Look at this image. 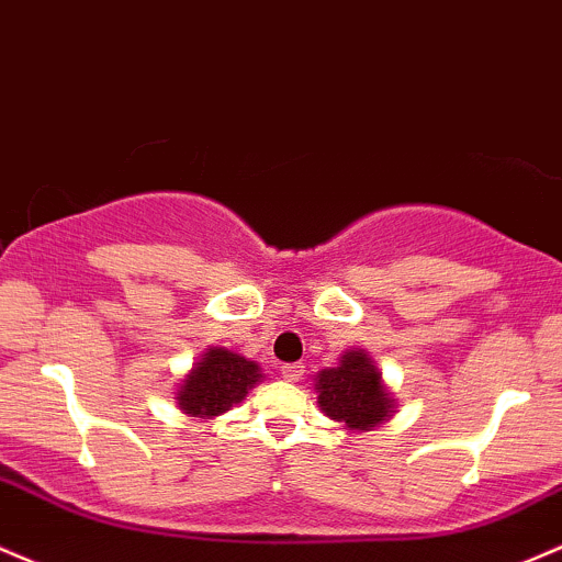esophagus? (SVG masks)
<instances>
[{
    "instance_id": "1",
    "label": "esophagus",
    "mask_w": 562,
    "mask_h": 562,
    "mask_svg": "<svg viewBox=\"0 0 562 562\" xmlns=\"http://www.w3.org/2000/svg\"><path fill=\"white\" fill-rule=\"evenodd\" d=\"M279 371H281V376L286 382H300L302 374H305V366H302V363H283Z\"/></svg>"
}]
</instances>
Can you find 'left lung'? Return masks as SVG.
<instances>
[{
  "label": "left lung",
  "instance_id": "1",
  "mask_svg": "<svg viewBox=\"0 0 562 562\" xmlns=\"http://www.w3.org/2000/svg\"><path fill=\"white\" fill-rule=\"evenodd\" d=\"M318 408L342 430L366 432L393 419L398 401L382 380V371L361 348L339 356V363L315 374Z\"/></svg>",
  "mask_w": 562,
  "mask_h": 562
}]
</instances>
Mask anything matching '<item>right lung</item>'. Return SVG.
<instances>
[{
    "label": "right lung",
    "instance_id": "right-lung-1",
    "mask_svg": "<svg viewBox=\"0 0 562 562\" xmlns=\"http://www.w3.org/2000/svg\"><path fill=\"white\" fill-rule=\"evenodd\" d=\"M262 380L260 363L249 361L241 352L206 348L178 382L175 403L188 417L214 419L247 398L249 390Z\"/></svg>",
    "mask_w": 562,
    "mask_h": 562
}]
</instances>
